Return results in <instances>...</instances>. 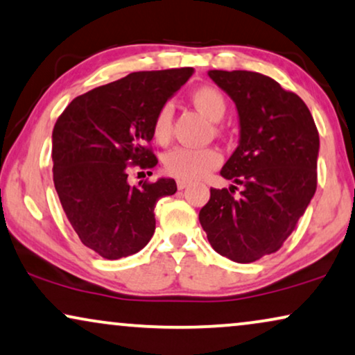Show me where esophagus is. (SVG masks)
Here are the masks:
<instances>
[{
	"mask_svg": "<svg viewBox=\"0 0 355 355\" xmlns=\"http://www.w3.org/2000/svg\"><path fill=\"white\" fill-rule=\"evenodd\" d=\"M177 187H178V190H185V188L188 187V182L178 180V182H177Z\"/></svg>",
	"mask_w": 355,
	"mask_h": 355,
	"instance_id": "34e87169",
	"label": "esophagus"
}]
</instances>
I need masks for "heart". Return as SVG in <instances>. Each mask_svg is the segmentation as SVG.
<instances>
[{"label": "heart", "mask_w": 355, "mask_h": 355, "mask_svg": "<svg viewBox=\"0 0 355 355\" xmlns=\"http://www.w3.org/2000/svg\"><path fill=\"white\" fill-rule=\"evenodd\" d=\"M190 101L211 121H219L225 115V98L214 87L202 86L191 92ZM172 131V108L164 105L154 118L153 133L159 143H165ZM220 154L216 149L177 148L165 154L164 168L172 177L183 182L200 180L220 164Z\"/></svg>", "instance_id": "obj_1"}]
</instances>
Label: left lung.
Instances as JSON below:
<instances>
[{"mask_svg": "<svg viewBox=\"0 0 355 355\" xmlns=\"http://www.w3.org/2000/svg\"><path fill=\"white\" fill-rule=\"evenodd\" d=\"M239 113V146L220 175L241 196L211 188L200 222L211 247L237 263L281 248L316 190L320 138L305 102L252 71H207Z\"/></svg>", "mask_w": 355, "mask_h": 355, "instance_id": "obj_1", "label": "left lung"}]
</instances>
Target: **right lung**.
<instances>
[{"mask_svg":"<svg viewBox=\"0 0 355 355\" xmlns=\"http://www.w3.org/2000/svg\"><path fill=\"white\" fill-rule=\"evenodd\" d=\"M191 74L193 68L131 73L76 97L56 121L55 190L81 242L103 258L143 250L155 230V202L177 191L164 177L131 187L128 170L157 164L146 148L154 118Z\"/></svg>","mask_w":355,"mask_h":355,"instance_id":"add662e5","label":"right lung"}]
</instances>
